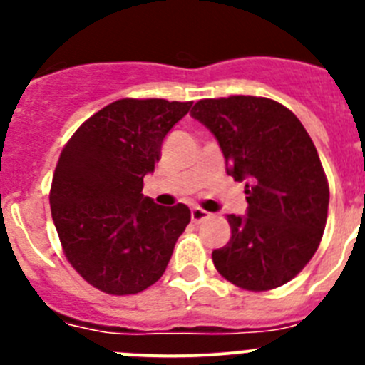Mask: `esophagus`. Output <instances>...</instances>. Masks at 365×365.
<instances>
[{"label": "esophagus", "mask_w": 365, "mask_h": 365, "mask_svg": "<svg viewBox=\"0 0 365 365\" xmlns=\"http://www.w3.org/2000/svg\"><path fill=\"white\" fill-rule=\"evenodd\" d=\"M192 221L193 222H201V221H205V219H208L210 217V212H206V210H202V208H197V206H195V208H192Z\"/></svg>", "instance_id": "34e87169"}]
</instances>
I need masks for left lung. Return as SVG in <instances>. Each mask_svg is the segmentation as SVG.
Returning a JSON list of instances; mask_svg holds the SVG:
<instances>
[{
	"instance_id": "obj_1",
	"label": "left lung",
	"mask_w": 365,
	"mask_h": 365,
	"mask_svg": "<svg viewBox=\"0 0 365 365\" xmlns=\"http://www.w3.org/2000/svg\"><path fill=\"white\" fill-rule=\"evenodd\" d=\"M190 115L212 131L227 173L247 193V215H228L230 241L212 252L217 272L247 291L291 282L327 221L329 185L309 133L294 113L261 96L199 100Z\"/></svg>"
}]
</instances>
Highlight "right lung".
<instances>
[{"instance_id": "obj_1", "label": "right lung", "mask_w": 365, "mask_h": 365, "mask_svg": "<svg viewBox=\"0 0 365 365\" xmlns=\"http://www.w3.org/2000/svg\"><path fill=\"white\" fill-rule=\"evenodd\" d=\"M192 102L122 98L80 125L62 150L51 214L74 270L108 294H137L166 270L190 222L186 205L143 195L164 137Z\"/></svg>"}]
</instances>
